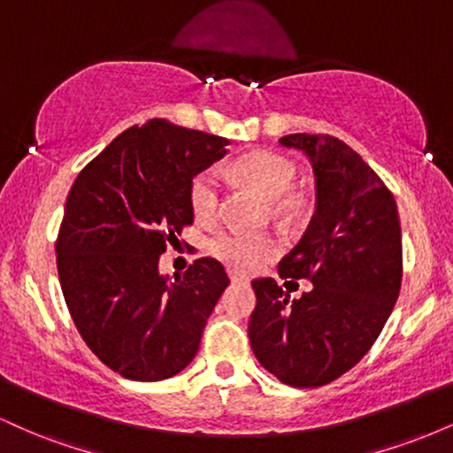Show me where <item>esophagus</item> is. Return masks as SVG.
Returning a JSON list of instances; mask_svg holds the SVG:
<instances>
[{
	"instance_id": "esophagus-1",
	"label": "esophagus",
	"mask_w": 453,
	"mask_h": 453,
	"mask_svg": "<svg viewBox=\"0 0 453 453\" xmlns=\"http://www.w3.org/2000/svg\"><path fill=\"white\" fill-rule=\"evenodd\" d=\"M230 280H232V283H247V279L241 277L238 273H230Z\"/></svg>"
}]
</instances>
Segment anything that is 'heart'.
Segmentation results:
<instances>
[{
	"mask_svg": "<svg viewBox=\"0 0 453 453\" xmlns=\"http://www.w3.org/2000/svg\"><path fill=\"white\" fill-rule=\"evenodd\" d=\"M236 173L244 183L259 191L266 200L273 202V209L279 217H294L303 209V200L294 196L292 187L296 180V168L283 155L270 150H253L234 164ZM191 209L200 221H212L219 215L221 206V176L215 168L204 170L191 183ZM211 249L221 262L234 270H251L268 262L279 251V242L268 234H242L223 230L215 234Z\"/></svg>",
	"mask_w": 453,
	"mask_h": 453,
	"instance_id": "1",
	"label": "heart"
}]
</instances>
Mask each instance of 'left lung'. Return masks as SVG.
<instances>
[{
  "label": "left lung",
  "mask_w": 453,
  "mask_h": 453,
  "mask_svg": "<svg viewBox=\"0 0 453 453\" xmlns=\"http://www.w3.org/2000/svg\"><path fill=\"white\" fill-rule=\"evenodd\" d=\"M309 157L315 212L303 241L279 262L280 279H309L298 300L274 279H256L249 319L256 357L279 381L319 388L366 356L403 280V241L392 191L345 142L327 134L279 140Z\"/></svg>",
  "instance_id": "1"
}]
</instances>
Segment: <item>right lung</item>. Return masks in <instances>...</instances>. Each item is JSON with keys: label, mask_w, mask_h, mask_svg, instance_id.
I'll return each mask as SVG.
<instances>
[{"label": "right lung", "mask_w": 453, "mask_h": 453, "mask_svg": "<svg viewBox=\"0 0 453 453\" xmlns=\"http://www.w3.org/2000/svg\"><path fill=\"white\" fill-rule=\"evenodd\" d=\"M227 140L150 119L119 134L76 176L57 236L67 311L100 360L132 381L174 377L196 357L230 285L217 259L159 274V256L194 223L191 180Z\"/></svg>", "instance_id": "right-lung-1"}]
</instances>
